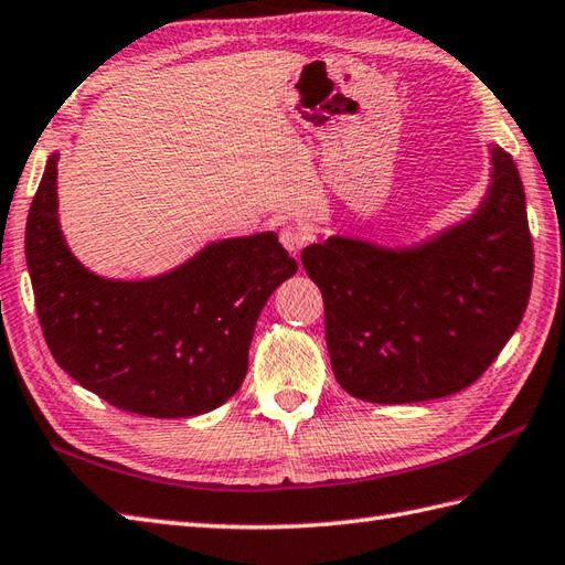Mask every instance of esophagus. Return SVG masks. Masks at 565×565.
<instances>
[{"mask_svg":"<svg viewBox=\"0 0 565 565\" xmlns=\"http://www.w3.org/2000/svg\"><path fill=\"white\" fill-rule=\"evenodd\" d=\"M279 238H281V243H284V248H286L288 253H291L294 257L310 243L308 228L300 226V224H286V226L281 228Z\"/></svg>","mask_w":565,"mask_h":565,"instance_id":"1","label":"esophagus"}]
</instances>
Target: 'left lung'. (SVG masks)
I'll use <instances>...</instances> for the list:
<instances>
[{
  "mask_svg": "<svg viewBox=\"0 0 565 565\" xmlns=\"http://www.w3.org/2000/svg\"><path fill=\"white\" fill-rule=\"evenodd\" d=\"M491 188L470 222L415 250L327 238L300 253L324 300L331 370L355 398L417 403L482 377L523 320L534 271L525 191L491 148Z\"/></svg>",
  "mask_w": 565,
  "mask_h": 565,
  "instance_id": "obj_1",
  "label": "left lung"
}]
</instances>
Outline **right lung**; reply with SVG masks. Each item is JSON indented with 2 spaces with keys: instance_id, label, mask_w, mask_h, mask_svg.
Here are the masks:
<instances>
[{
  "instance_id": "1",
  "label": "right lung",
  "mask_w": 565,
  "mask_h": 565,
  "mask_svg": "<svg viewBox=\"0 0 565 565\" xmlns=\"http://www.w3.org/2000/svg\"><path fill=\"white\" fill-rule=\"evenodd\" d=\"M56 162L31 202L25 259L38 320L56 365L81 386L145 417L222 406L248 372L257 317L298 265L277 234L207 245L150 281H107L68 253L56 220Z\"/></svg>"
}]
</instances>
